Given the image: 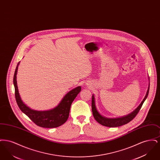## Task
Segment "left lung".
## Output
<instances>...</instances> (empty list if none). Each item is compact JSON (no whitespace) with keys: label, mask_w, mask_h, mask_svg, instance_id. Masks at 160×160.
Instances as JSON below:
<instances>
[{"label":"left lung","mask_w":160,"mask_h":160,"mask_svg":"<svg viewBox=\"0 0 160 160\" xmlns=\"http://www.w3.org/2000/svg\"><path fill=\"white\" fill-rule=\"evenodd\" d=\"M149 86L150 85L149 84V88H148V91L146 93V95L145 96V98L142 101V102H141L140 106L138 107L133 112H132L131 114H128V115H127L126 116H124V117L119 118L108 119V118H104V117L102 116L98 113L97 110L96 109V107H95V98H94L93 95H92V113H93L95 119L99 123H100L101 125L106 126V127H120V126H122V125H123L125 124L128 123V122L131 121L136 116L137 113L140 111V108H142V106L145 99H146V98L148 95L149 91Z\"/></svg>","instance_id":"left-lung-1"}]
</instances>
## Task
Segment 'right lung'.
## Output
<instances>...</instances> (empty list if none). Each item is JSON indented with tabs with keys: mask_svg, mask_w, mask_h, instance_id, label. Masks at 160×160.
I'll return each mask as SVG.
<instances>
[{
	"mask_svg": "<svg viewBox=\"0 0 160 160\" xmlns=\"http://www.w3.org/2000/svg\"><path fill=\"white\" fill-rule=\"evenodd\" d=\"M18 65L19 62L15 68L13 82L15 88V99L20 109L39 127L51 128L58 127L63 125L68 118L71 104L81 91V87L78 86L69 92L61 101L59 104L51 110L39 112L32 110L23 103L18 93L16 80Z\"/></svg>",
	"mask_w": 160,
	"mask_h": 160,
	"instance_id": "add662e5",
	"label": "right lung"
}]
</instances>
